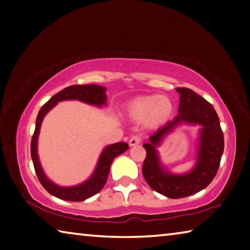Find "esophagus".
<instances>
[{"instance_id": "obj_1", "label": "esophagus", "mask_w": 250, "mask_h": 250, "mask_svg": "<svg viewBox=\"0 0 250 250\" xmlns=\"http://www.w3.org/2000/svg\"><path fill=\"white\" fill-rule=\"evenodd\" d=\"M140 143H141V138L139 135H133V137H131L129 140L130 146H134V145H138Z\"/></svg>"}]
</instances>
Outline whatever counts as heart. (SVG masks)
Here are the masks:
<instances>
[{
    "instance_id": "b5f03b06",
    "label": "heart",
    "mask_w": 250,
    "mask_h": 250,
    "mask_svg": "<svg viewBox=\"0 0 250 250\" xmlns=\"http://www.w3.org/2000/svg\"><path fill=\"white\" fill-rule=\"evenodd\" d=\"M174 112V103L165 95L149 94L135 97L126 104L125 116L130 120L142 121L147 129H156L166 124Z\"/></svg>"
}]
</instances>
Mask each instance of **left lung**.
Instances as JSON below:
<instances>
[{
    "label": "left lung",
    "mask_w": 250,
    "mask_h": 250,
    "mask_svg": "<svg viewBox=\"0 0 250 250\" xmlns=\"http://www.w3.org/2000/svg\"><path fill=\"white\" fill-rule=\"evenodd\" d=\"M180 95L178 115L158 129L149 142L143 144L146 151L142 172L149 187L171 199L191 196L208 187L219 169L224 151V137L217 113L210 103L192 89L176 88ZM181 123L202 125L197 164L183 175L170 174L161 166L156 146L167 134Z\"/></svg>",
    "instance_id": "obj_1"
}]
</instances>
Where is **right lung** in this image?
Here are the masks:
<instances>
[{"instance_id": "right-lung-1", "label": "right lung", "mask_w": 250, "mask_h": 250, "mask_svg": "<svg viewBox=\"0 0 250 250\" xmlns=\"http://www.w3.org/2000/svg\"><path fill=\"white\" fill-rule=\"evenodd\" d=\"M71 99H78L80 102H83L97 107L105 106L107 101L106 88L103 87V86L95 84L72 85L69 86V87L62 89L61 92L57 93L54 96L50 98L42 107V109L39 110L37 119H36V128L33 134V139H31L30 153L31 158H33L36 174H37L40 184L42 185V187L46 189L50 194L66 201H84L86 199L94 196V194L98 193L104 188V186H105L108 178V174H109L110 165L113 158L125 152L126 149L129 148V145L125 142H118L115 144L108 145V146L104 148L93 175L90 176L87 180L84 181L83 184L74 186V187H60V186L50 181L47 178V176L44 175V172L42 168L37 153V142L40 126H42V122L44 116H46L48 111L51 110L59 102L71 101Z\"/></svg>"}]
</instances>
